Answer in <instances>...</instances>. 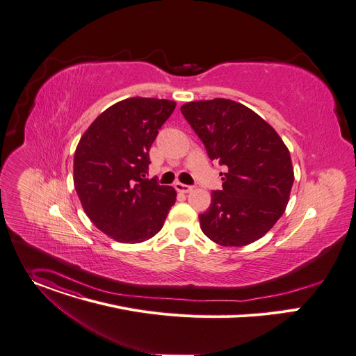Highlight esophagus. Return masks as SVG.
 Here are the masks:
<instances>
[{
  "label": "esophagus",
  "instance_id": "esophagus-1",
  "mask_svg": "<svg viewBox=\"0 0 356 356\" xmlns=\"http://www.w3.org/2000/svg\"><path fill=\"white\" fill-rule=\"evenodd\" d=\"M175 188L179 191V193H190L193 190L191 186H187V184H183V183H176L175 184Z\"/></svg>",
  "mask_w": 356,
  "mask_h": 356
}]
</instances>
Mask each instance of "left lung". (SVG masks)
Here are the masks:
<instances>
[{"label":"left lung","mask_w":356,"mask_h":356,"mask_svg":"<svg viewBox=\"0 0 356 356\" xmlns=\"http://www.w3.org/2000/svg\"><path fill=\"white\" fill-rule=\"evenodd\" d=\"M183 116L204 143L207 154L227 168L222 190L211 193L199 214L202 232L224 247L261 238L284 214L294 168L282 139L261 116L232 99L187 102Z\"/></svg>","instance_id":"8db88e82"}]
</instances>
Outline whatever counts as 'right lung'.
Segmentation results:
<instances>
[{
    "instance_id": "1",
    "label": "right lung",
    "mask_w": 356,
    "mask_h": 356,
    "mask_svg": "<svg viewBox=\"0 0 356 356\" xmlns=\"http://www.w3.org/2000/svg\"><path fill=\"white\" fill-rule=\"evenodd\" d=\"M176 102L127 98L96 118L74 156V184L83 211L119 243H142L163 227L176 190L146 179L149 150Z\"/></svg>"
}]
</instances>
